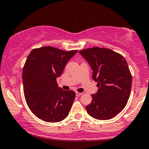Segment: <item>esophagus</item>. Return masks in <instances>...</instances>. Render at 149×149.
<instances>
[{
  "instance_id": "1",
  "label": "esophagus",
  "mask_w": 149,
  "mask_h": 149,
  "mask_svg": "<svg viewBox=\"0 0 149 149\" xmlns=\"http://www.w3.org/2000/svg\"><path fill=\"white\" fill-rule=\"evenodd\" d=\"M82 95V93H80V92H76V95L77 97H79L80 95Z\"/></svg>"
}]
</instances>
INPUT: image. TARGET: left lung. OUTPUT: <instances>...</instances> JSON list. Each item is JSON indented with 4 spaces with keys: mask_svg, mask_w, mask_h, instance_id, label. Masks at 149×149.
Segmentation results:
<instances>
[{
    "mask_svg": "<svg viewBox=\"0 0 149 149\" xmlns=\"http://www.w3.org/2000/svg\"><path fill=\"white\" fill-rule=\"evenodd\" d=\"M90 64L92 78L99 89L86 106L88 114L97 120H109L124 109L130 97L132 75L125 59L108 48L94 47L79 51Z\"/></svg>",
    "mask_w": 149,
    "mask_h": 149,
    "instance_id": "obj_1",
    "label": "left lung"
}]
</instances>
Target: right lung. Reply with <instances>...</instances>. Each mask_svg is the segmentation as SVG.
<instances>
[{
	"label": "right lung",
	"mask_w": 149,
	"mask_h": 149,
	"mask_svg": "<svg viewBox=\"0 0 149 149\" xmlns=\"http://www.w3.org/2000/svg\"><path fill=\"white\" fill-rule=\"evenodd\" d=\"M77 52L45 46L29 54L22 72L24 93L29 108L38 118L57 123L69 115L76 93L59 88L57 78Z\"/></svg>",
	"instance_id": "add662e5"
}]
</instances>
